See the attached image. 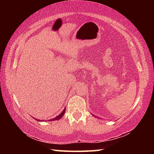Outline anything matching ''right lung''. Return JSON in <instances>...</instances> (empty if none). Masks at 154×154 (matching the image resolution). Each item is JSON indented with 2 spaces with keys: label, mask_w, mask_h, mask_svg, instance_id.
Masks as SVG:
<instances>
[{
  "label": "right lung",
  "mask_w": 154,
  "mask_h": 154,
  "mask_svg": "<svg viewBox=\"0 0 154 154\" xmlns=\"http://www.w3.org/2000/svg\"><path fill=\"white\" fill-rule=\"evenodd\" d=\"M65 111H66V109H64L63 111H62V113L59 115V116H58L57 117H56L55 118H53L52 119H49V121H54V120H58V119H60L62 116H64V113H65ZM38 121H40V120H38Z\"/></svg>",
  "instance_id": "1"
}]
</instances>
